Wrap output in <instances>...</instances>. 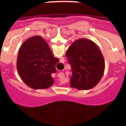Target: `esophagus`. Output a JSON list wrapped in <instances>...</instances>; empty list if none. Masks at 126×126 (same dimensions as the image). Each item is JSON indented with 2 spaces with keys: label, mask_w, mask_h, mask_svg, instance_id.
I'll list each match as a JSON object with an SVG mask.
<instances>
[{
  "label": "esophagus",
  "mask_w": 126,
  "mask_h": 126,
  "mask_svg": "<svg viewBox=\"0 0 126 126\" xmlns=\"http://www.w3.org/2000/svg\"><path fill=\"white\" fill-rule=\"evenodd\" d=\"M58 76L59 77V78H64L65 74H63V73H59V74H58Z\"/></svg>",
  "instance_id": "obj_1"
}]
</instances>
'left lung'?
<instances>
[{
  "label": "left lung",
  "instance_id": "8db88e82",
  "mask_svg": "<svg viewBox=\"0 0 126 126\" xmlns=\"http://www.w3.org/2000/svg\"><path fill=\"white\" fill-rule=\"evenodd\" d=\"M65 55L72 71L71 88L87 90L98 84L105 71V60L94 42L78 39L71 44Z\"/></svg>",
  "mask_w": 126,
  "mask_h": 126
}]
</instances>
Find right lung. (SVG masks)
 Returning a JSON list of instances; mask_svg holds the SVG:
<instances>
[{
    "instance_id": "obj_1",
    "label": "right lung",
    "mask_w": 126,
    "mask_h": 126,
    "mask_svg": "<svg viewBox=\"0 0 126 126\" xmlns=\"http://www.w3.org/2000/svg\"><path fill=\"white\" fill-rule=\"evenodd\" d=\"M59 59L53 56L48 44L41 36L30 38L21 44L17 59L18 74L28 86L35 90L52 86Z\"/></svg>"
}]
</instances>
